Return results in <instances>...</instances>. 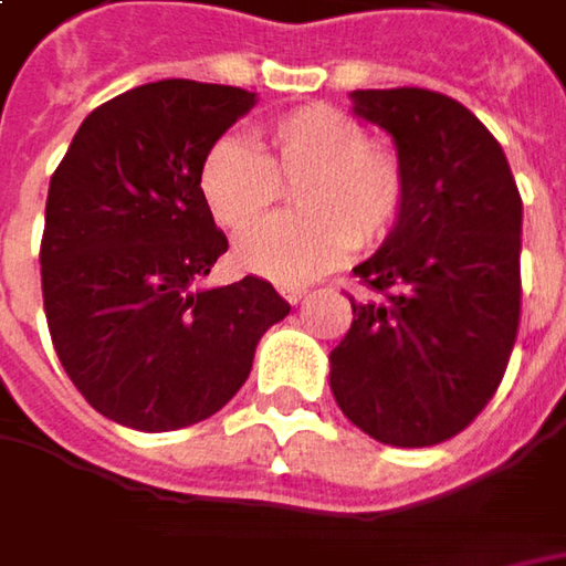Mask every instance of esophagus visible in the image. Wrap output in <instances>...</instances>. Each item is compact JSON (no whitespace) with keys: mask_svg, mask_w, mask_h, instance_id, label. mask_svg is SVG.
Instances as JSON below:
<instances>
[{"mask_svg":"<svg viewBox=\"0 0 566 566\" xmlns=\"http://www.w3.org/2000/svg\"><path fill=\"white\" fill-rule=\"evenodd\" d=\"M280 295H283L290 305H295V302H302V298L308 295V290H305V286H280Z\"/></svg>","mask_w":566,"mask_h":566,"instance_id":"34e87169","label":"esophagus"}]
</instances>
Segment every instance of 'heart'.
Instances as JSON below:
<instances>
[{
	"label": "heart",
	"mask_w": 566,
	"mask_h": 566,
	"mask_svg": "<svg viewBox=\"0 0 566 566\" xmlns=\"http://www.w3.org/2000/svg\"><path fill=\"white\" fill-rule=\"evenodd\" d=\"M295 185L298 214L249 230L232 249L242 271L273 283H302L346 249H380L400 227L409 182L406 166L368 128L331 103L298 106L264 128L261 150L227 135L207 147L198 188L223 229H248Z\"/></svg>",
	"instance_id": "obj_1"
}]
</instances>
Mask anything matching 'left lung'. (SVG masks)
Segmentation results:
<instances>
[{"label": "left lung", "mask_w": 566, "mask_h": 566, "mask_svg": "<svg viewBox=\"0 0 566 566\" xmlns=\"http://www.w3.org/2000/svg\"><path fill=\"white\" fill-rule=\"evenodd\" d=\"M394 135L409 198L400 227L353 268L361 295L331 353L349 422L390 447L460 434L494 397L520 331L523 201L507 157L463 103L424 87L353 91Z\"/></svg>", "instance_id": "obj_1"}]
</instances>
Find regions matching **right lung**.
<instances>
[{"label": "right lung", "mask_w": 566, "mask_h": 566, "mask_svg": "<svg viewBox=\"0 0 566 566\" xmlns=\"http://www.w3.org/2000/svg\"><path fill=\"white\" fill-rule=\"evenodd\" d=\"M254 106L169 77L106 99L55 166L40 242L43 312L77 394L113 422L176 431L245 384L261 334L290 315L268 280L201 290L229 249L198 169Z\"/></svg>", "instance_id": "right-lung-1"}]
</instances>
